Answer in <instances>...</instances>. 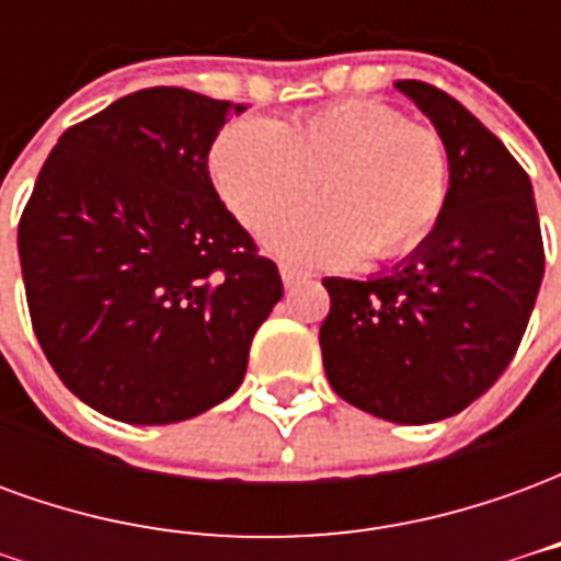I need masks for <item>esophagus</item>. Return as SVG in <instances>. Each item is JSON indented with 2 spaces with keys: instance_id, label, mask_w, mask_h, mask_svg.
Returning a JSON list of instances; mask_svg holds the SVG:
<instances>
[{
  "instance_id": "obj_1",
  "label": "esophagus",
  "mask_w": 561,
  "mask_h": 561,
  "mask_svg": "<svg viewBox=\"0 0 561 561\" xmlns=\"http://www.w3.org/2000/svg\"><path fill=\"white\" fill-rule=\"evenodd\" d=\"M279 273H282V282H285V288H294V285H300V282L312 279V273H309V270L294 267V264H282Z\"/></svg>"
}]
</instances>
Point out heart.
<instances>
[{"mask_svg": "<svg viewBox=\"0 0 561 561\" xmlns=\"http://www.w3.org/2000/svg\"><path fill=\"white\" fill-rule=\"evenodd\" d=\"M213 185L245 228L261 231L316 188L306 207L270 231V245L300 261L393 257L433 231L450 185L435 128L385 102L342 99L285 119H233L209 147Z\"/></svg>", "mask_w": 561, "mask_h": 561, "instance_id": "heart-1", "label": "heart"}]
</instances>
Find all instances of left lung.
<instances>
[{
  "instance_id": "8db88e82",
  "label": "left lung",
  "mask_w": 561,
  "mask_h": 561,
  "mask_svg": "<svg viewBox=\"0 0 561 561\" xmlns=\"http://www.w3.org/2000/svg\"><path fill=\"white\" fill-rule=\"evenodd\" d=\"M397 87L445 140V209L388 276L324 279L330 312L318 342L342 400L385 421L433 423L486 393L517 354L543 279V240L529 173L505 144L438 87Z\"/></svg>"
}]
</instances>
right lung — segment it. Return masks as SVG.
<instances>
[{
  "instance_id": "add662e5",
  "label": "right lung",
  "mask_w": 561,
  "mask_h": 561,
  "mask_svg": "<svg viewBox=\"0 0 561 561\" xmlns=\"http://www.w3.org/2000/svg\"><path fill=\"white\" fill-rule=\"evenodd\" d=\"M240 111L176 87L123 95L62 131L23 207L32 330L62 385L114 421L228 400L279 304V267L209 180V147Z\"/></svg>"
}]
</instances>
